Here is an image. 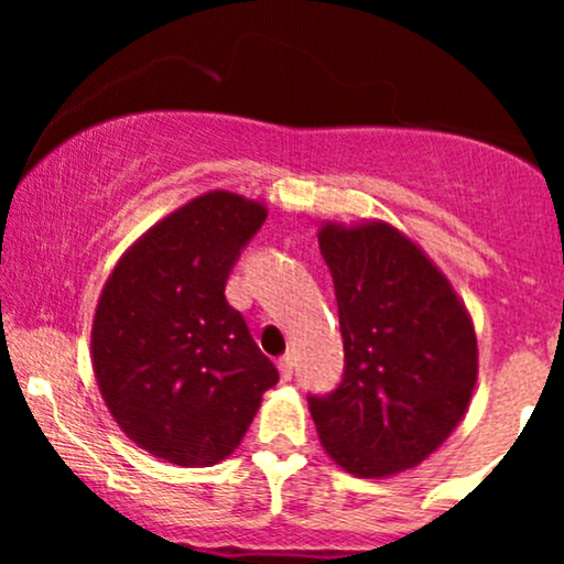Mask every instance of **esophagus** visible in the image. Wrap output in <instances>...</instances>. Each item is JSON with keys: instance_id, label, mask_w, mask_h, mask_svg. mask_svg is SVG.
<instances>
[{"instance_id": "1", "label": "esophagus", "mask_w": 564, "mask_h": 564, "mask_svg": "<svg viewBox=\"0 0 564 564\" xmlns=\"http://www.w3.org/2000/svg\"><path fill=\"white\" fill-rule=\"evenodd\" d=\"M278 373H281V381H291V377H294V358L291 355H283L278 360Z\"/></svg>"}]
</instances>
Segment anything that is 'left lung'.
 I'll return each mask as SVG.
<instances>
[{
    "instance_id": "1",
    "label": "left lung",
    "mask_w": 564,
    "mask_h": 564,
    "mask_svg": "<svg viewBox=\"0 0 564 564\" xmlns=\"http://www.w3.org/2000/svg\"><path fill=\"white\" fill-rule=\"evenodd\" d=\"M345 379L310 398L323 451L347 475L392 477L430 458L456 430L477 384L467 304L413 238L384 219L323 223Z\"/></svg>"
}]
</instances>
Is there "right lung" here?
Returning a JSON list of instances; mask_svg holds the SVG:
<instances>
[{"instance_id":"right-lung-1","label":"right lung","mask_w":564,"mask_h":564,"mask_svg":"<svg viewBox=\"0 0 564 564\" xmlns=\"http://www.w3.org/2000/svg\"><path fill=\"white\" fill-rule=\"evenodd\" d=\"M268 206L209 191L148 228L108 275L89 355L119 430L177 467L228 458L278 381L225 300L238 254Z\"/></svg>"}]
</instances>
